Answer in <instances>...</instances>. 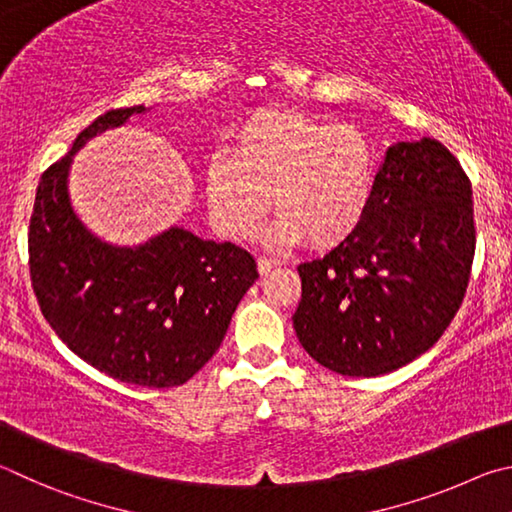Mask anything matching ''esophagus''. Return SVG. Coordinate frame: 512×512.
<instances>
[{
	"instance_id": "esophagus-1",
	"label": "esophagus",
	"mask_w": 512,
	"mask_h": 512,
	"mask_svg": "<svg viewBox=\"0 0 512 512\" xmlns=\"http://www.w3.org/2000/svg\"><path fill=\"white\" fill-rule=\"evenodd\" d=\"M279 265H281L279 258H265V256L258 258V272L261 274H270L274 267H279Z\"/></svg>"
}]
</instances>
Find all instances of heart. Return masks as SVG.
Listing matches in <instances>:
<instances>
[{
    "instance_id": "heart-1",
    "label": "heart",
    "mask_w": 512,
    "mask_h": 512,
    "mask_svg": "<svg viewBox=\"0 0 512 512\" xmlns=\"http://www.w3.org/2000/svg\"><path fill=\"white\" fill-rule=\"evenodd\" d=\"M375 152L357 125H330L303 112L261 110L236 130L233 152L206 161V200L215 229L242 238L267 209V236L333 245L369 211Z\"/></svg>"
}]
</instances>
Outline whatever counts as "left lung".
Segmentation results:
<instances>
[{"instance_id": "left-lung-1", "label": "left lung", "mask_w": 512, "mask_h": 512, "mask_svg": "<svg viewBox=\"0 0 512 512\" xmlns=\"http://www.w3.org/2000/svg\"><path fill=\"white\" fill-rule=\"evenodd\" d=\"M474 245L472 184L456 157L429 137L393 143L357 229L299 265L301 346L353 378L414 362L459 310Z\"/></svg>"}]
</instances>
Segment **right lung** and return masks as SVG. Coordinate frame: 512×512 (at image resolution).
Returning <instances> with one entry per match:
<instances>
[{
    "label": "right lung",
    "instance_id": "obj_1",
    "mask_svg": "<svg viewBox=\"0 0 512 512\" xmlns=\"http://www.w3.org/2000/svg\"><path fill=\"white\" fill-rule=\"evenodd\" d=\"M150 107L110 110L44 170L29 224L33 292L56 335L80 360L139 387H177L218 351L231 315L258 279L233 242L170 227L134 247L89 231L69 197V170L89 139Z\"/></svg>",
    "mask_w": 512,
    "mask_h": 512
}]
</instances>
